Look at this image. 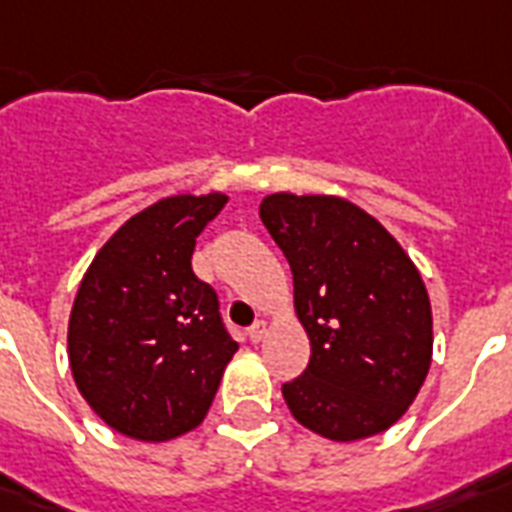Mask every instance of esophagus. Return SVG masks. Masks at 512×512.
<instances>
[{
    "instance_id": "esophagus-1",
    "label": "esophagus",
    "mask_w": 512,
    "mask_h": 512,
    "mask_svg": "<svg viewBox=\"0 0 512 512\" xmlns=\"http://www.w3.org/2000/svg\"><path fill=\"white\" fill-rule=\"evenodd\" d=\"M248 336H251V342H261V339L267 336V320H256V323L248 328Z\"/></svg>"
}]
</instances>
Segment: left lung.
<instances>
[{"label": "left lung", "mask_w": 512, "mask_h": 512, "mask_svg": "<svg viewBox=\"0 0 512 512\" xmlns=\"http://www.w3.org/2000/svg\"><path fill=\"white\" fill-rule=\"evenodd\" d=\"M259 216L291 264L293 310L310 339V366L283 384L293 419L336 443L390 430L433 360V310L417 264L344 197L275 192Z\"/></svg>", "instance_id": "1"}]
</instances>
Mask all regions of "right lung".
Returning a JSON list of instances; mask_svg holds the SVG:
<instances>
[{
    "mask_svg": "<svg viewBox=\"0 0 512 512\" xmlns=\"http://www.w3.org/2000/svg\"><path fill=\"white\" fill-rule=\"evenodd\" d=\"M227 194H173L130 216L90 261L69 315L77 390L133 441L189 433L237 352L219 299L192 272L197 235Z\"/></svg>",
    "mask_w": 512,
    "mask_h": 512,
    "instance_id": "1",
    "label": "right lung"
}]
</instances>
